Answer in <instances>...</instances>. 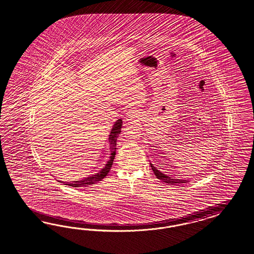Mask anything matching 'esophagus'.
Segmentation results:
<instances>
[{"mask_svg":"<svg viewBox=\"0 0 254 254\" xmlns=\"http://www.w3.org/2000/svg\"><path fill=\"white\" fill-rule=\"evenodd\" d=\"M137 118V114L135 110H129L127 113V119L128 121H135Z\"/></svg>","mask_w":254,"mask_h":254,"instance_id":"34e87169","label":"esophagus"}]
</instances>
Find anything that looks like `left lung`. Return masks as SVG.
<instances>
[{
    "mask_svg": "<svg viewBox=\"0 0 254 254\" xmlns=\"http://www.w3.org/2000/svg\"><path fill=\"white\" fill-rule=\"evenodd\" d=\"M149 164H150V167L152 169V171H153V173L156 175V177L158 179L161 180V182H163V183L170 184L172 186H175V185H181V184H184V183L187 182L186 180L173 179V177H170V176H168L166 174L161 173L159 170H157V168L154 167L153 164H151V163H149Z\"/></svg>",
    "mask_w": 254,
    "mask_h": 254,
    "instance_id": "left-lung-1",
    "label": "left lung"
}]
</instances>
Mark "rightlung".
Masks as SVG:
<instances>
[{"label":"right lung","mask_w":254,"mask_h":254,"mask_svg":"<svg viewBox=\"0 0 254 254\" xmlns=\"http://www.w3.org/2000/svg\"><path fill=\"white\" fill-rule=\"evenodd\" d=\"M121 127H122V119H118L115 125L113 126V128L110 132V135L108 137V142L110 143V159L107 161V163L105 164V167L103 168L99 173H95L93 175H91L87 178L81 180V181H74L71 183H64L66 186H72V187H83V186H91L95 183H98L100 181L105 178V176L108 174L112 165H113V161L116 156V149H117V140H118V136L120 132H121Z\"/></svg>","instance_id":"right-lung-1"}]
</instances>
